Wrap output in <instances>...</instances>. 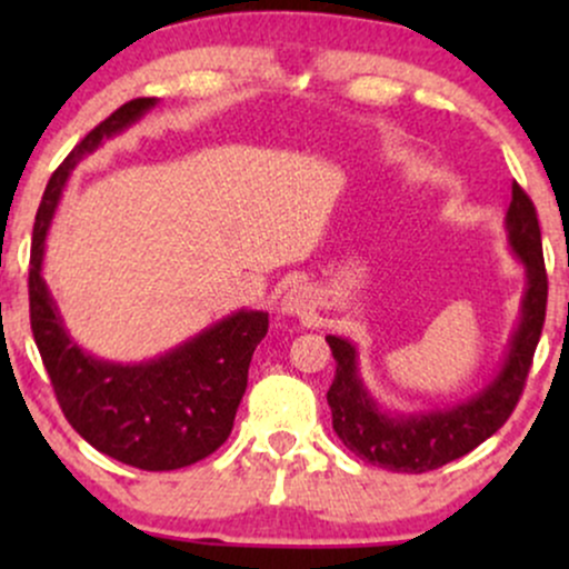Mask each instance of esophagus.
Returning a JSON list of instances; mask_svg holds the SVG:
<instances>
[{
	"label": "esophagus",
	"instance_id": "34e87169",
	"mask_svg": "<svg viewBox=\"0 0 569 569\" xmlns=\"http://www.w3.org/2000/svg\"><path fill=\"white\" fill-rule=\"evenodd\" d=\"M316 310V297L307 286H293V289L286 291L283 302H280V312L283 316H293V318H307L312 316Z\"/></svg>",
	"mask_w": 569,
	"mask_h": 569
}]
</instances>
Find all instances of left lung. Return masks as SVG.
Masks as SVG:
<instances>
[{"mask_svg": "<svg viewBox=\"0 0 569 569\" xmlns=\"http://www.w3.org/2000/svg\"><path fill=\"white\" fill-rule=\"evenodd\" d=\"M506 232L508 248L525 264L527 278L519 323L508 339V352L498 375L466 401L433 411H388L363 385L356 345L345 337H326L337 361V375L326 401L331 407V426L352 455L385 471L426 473L468 455L506 426L530 375L548 299L538 213L516 181L506 213Z\"/></svg>", "mask_w": 569, "mask_h": 569, "instance_id": "8db88e82", "label": "left lung"}]
</instances>
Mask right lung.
<instances>
[{
	"label": "right lung",
	"mask_w": 569,
	"mask_h": 569,
	"mask_svg": "<svg viewBox=\"0 0 569 569\" xmlns=\"http://www.w3.org/2000/svg\"><path fill=\"white\" fill-rule=\"evenodd\" d=\"M158 98H133L90 130L50 176L39 202L29 264L31 331L69 426L98 452L141 471H176L213 455L230 436L248 363L267 312L238 310L152 361L114 363L84 352L63 326L42 278L44 240L71 171L103 139L139 122Z\"/></svg>",
	"instance_id": "1"
}]
</instances>
